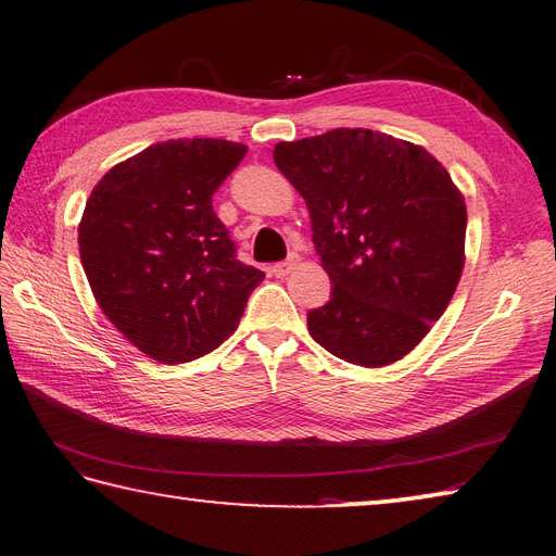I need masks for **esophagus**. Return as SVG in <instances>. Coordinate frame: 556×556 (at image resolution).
Instances as JSON below:
<instances>
[{
    "label": "esophagus",
    "instance_id": "1",
    "mask_svg": "<svg viewBox=\"0 0 556 556\" xmlns=\"http://www.w3.org/2000/svg\"><path fill=\"white\" fill-rule=\"evenodd\" d=\"M298 265V254H291V258H286V261H281V263H275L273 265V275H277V277H286L288 273H291L293 268Z\"/></svg>",
    "mask_w": 556,
    "mask_h": 556
}]
</instances>
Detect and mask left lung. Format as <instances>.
Returning a JSON list of instances; mask_svg holds the SVG:
<instances>
[{"mask_svg": "<svg viewBox=\"0 0 556 556\" xmlns=\"http://www.w3.org/2000/svg\"><path fill=\"white\" fill-rule=\"evenodd\" d=\"M304 198L333 288L308 333L333 356L381 368L412 352L447 308L464 270L466 202L425 148L372 129L275 144Z\"/></svg>", "mask_w": 556, "mask_h": 556, "instance_id": "8db88e82", "label": "left lung"}]
</instances>
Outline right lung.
<instances>
[{
	"label": "right lung",
	"mask_w": 556,
	"mask_h": 556,
	"mask_svg": "<svg viewBox=\"0 0 556 556\" xmlns=\"http://www.w3.org/2000/svg\"><path fill=\"white\" fill-rule=\"evenodd\" d=\"M248 148L215 138L150 144L92 188L84 273L104 316L142 354L186 364L229 338L263 273L236 258L213 192Z\"/></svg>",
	"instance_id": "1"
}]
</instances>
